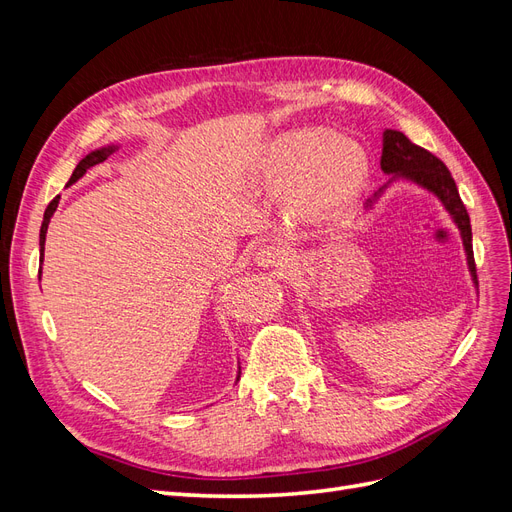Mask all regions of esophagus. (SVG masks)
I'll use <instances>...</instances> for the list:
<instances>
[{
	"mask_svg": "<svg viewBox=\"0 0 512 512\" xmlns=\"http://www.w3.org/2000/svg\"><path fill=\"white\" fill-rule=\"evenodd\" d=\"M254 260H256L258 267H275L277 271H280L282 277H290L292 271H294L290 254L284 250V247H277V245L260 247L256 256H254Z\"/></svg>",
	"mask_w": 512,
	"mask_h": 512,
	"instance_id": "34e87169",
	"label": "esophagus"
}]
</instances>
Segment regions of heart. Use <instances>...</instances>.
Listing matches in <instances>:
<instances>
[{
	"label": "heart",
	"mask_w": 512,
	"mask_h": 512,
	"mask_svg": "<svg viewBox=\"0 0 512 512\" xmlns=\"http://www.w3.org/2000/svg\"><path fill=\"white\" fill-rule=\"evenodd\" d=\"M363 149L322 130H292L273 138L262 158L267 183H288L290 205L305 215L327 213L356 192L365 175Z\"/></svg>",
	"instance_id": "obj_1"
}]
</instances>
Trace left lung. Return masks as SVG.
<instances>
[{
  "label": "left lung",
  "mask_w": 512,
  "mask_h": 512,
  "mask_svg": "<svg viewBox=\"0 0 512 512\" xmlns=\"http://www.w3.org/2000/svg\"><path fill=\"white\" fill-rule=\"evenodd\" d=\"M380 168L386 175H393L391 181L393 179L414 181L421 185V188L433 192L442 200L444 209L451 213L455 226L461 232V241H463V247H466V256H468V269L472 273V282H474V286H478L474 252H472L470 215L466 211V205L461 203V196L457 192V185H455L451 170L444 166L442 160L433 156V153L414 145L404 132H397V130H384V134H382ZM384 188H380V192ZM380 192H376L374 198H378ZM371 203H374V200H367V207H371Z\"/></svg>",
  "instance_id": "1"
}]
</instances>
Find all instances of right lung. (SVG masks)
<instances>
[{
	"mask_svg": "<svg viewBox=\"0 0 512 512\" xmlns=\"http://www.w3.org/2000/svg\"><path fill=\"white\" fill-rule=\"evenodd\" d=\"M117 147L115 145H108V147H102V149H96V151H91L89 156H85L79 164H76V168H74V173H72V177H70V181H68V185H72V183H76L79 181L89 168H94L96 164H100V162H104L108 156H111V153L115 151ZM57 203H59V196L57 198H53L51 203H49V207H46V211H44V220H42V226H40V254H42V258H44V241H46V228H49V222H51V218H53V213H55V209H57ZM38 273H42V267H40V271ZM40 277V275H38ZM241 374V371H239ZM237 380H239V376H237Z\"/></svg>",
	"mask_w": 512,
	"mask_h": 512,
	"instance_id": "right-lung-1",
	"label": "right lung"
}]
</instances>
